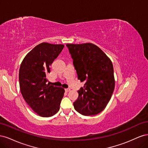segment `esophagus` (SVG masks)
<instances>
[{"mask_svg":"<svg viewBox=\"0 0 148 148\" xmlns=\"http://www.w3.org/2000/svg\"><path fill=\"white\" fill-rule=\"evenodd\" d=\"M65 91H66V92H68L70 91V89H68V88H67V89H65Z\"/></svg>","mask_w":148,"mask_h":148,"instance_id":"34e87169","label":"esophagus"}]
</instances>
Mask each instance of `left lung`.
Here are the masks:
<instances>
[{
	"label": "left lung",
	"instance_id": "1",
	"mask_svg": "<svg viewBox=\"0 0 148 148\" xmlns=\"http://www.w3.org/2000/svg\"><path fill=\"white\" fill-rule=\"evenodd\" d=\"M73 64L81 82H85L73 102L83 115H95L105 109L115 88L113 65L109 58L91 43L67 44Z\"/></svg>",
	"mask_w": 148,
	"mask_h": 148
}]
</instances>
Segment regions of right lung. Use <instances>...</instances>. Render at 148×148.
I'll list each match as a JSON object with an SVG mask.
<instances>
[{
    "label": "right lung",
    "mask_w": 148,
    "mask_h": 148,
    "mask_svg": "<svg viewBox=\"0 0 148 148\" xmlns=\"http://www.w3.org/2000/svg\"><path fill=\"white\" fill-rule=\"evenodd\" d=\"M63 44L42 42L33 48L22 61L19 70L21 95L38 115L51 117L60 109L64 88L47 84L50 66L64 49Z\"/></svg>",
    "instance_id": "add662e5"
}]
</instances>
